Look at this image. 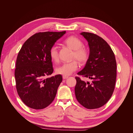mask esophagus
Masks as SVG:
<instances>
[{"mask_svg": "<svg viewBox=\"0 0 133 133\" xmlns=\"http://www.w3.org/2000/svg\"><path fill=\"white\" fill-rule=\"evenodd\" d=\"M68 77H69V76H66V75H63V79H67Z\"/></svg>", "mask_w": 133, "mask_h": 133, "instance_id": "34e87169", "label": "esophagus"}]
</instances>
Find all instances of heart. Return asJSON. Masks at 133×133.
<instances>
[{
    "mask_svg": "<svg viewBox=\"0 0 133 133\" xmlns=\"http://www.w3.org/2000/svg\"><path fill=\"white\" fill-rule=\"evenodd\" d=\"M64 43L74 50L73 57L81 63L85 62L89 58V51L83 46V43L79 39L73 36L68 37L64 41ZM49 55L51 60L54 62L59 61L58 48L53 46L49 50ZM78 68V63L76 60L71 62L64 63L62 65L56 68V72L59 74L69 75L75 71Z\"/></svg>",
    "mask_w": 133,
    "mask_h": 133,
    "instance_id": "b5f03b06",
    "label": "heart"
}]
</instances>
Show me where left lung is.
<instances>
[{"mask_svg": "<svg viewBox=\"0 0 133 133\" xmlns=\"http://www.w3.org/2000/svg\"><path fill=\"white\" fill-rule=\"evenodd\" d=\"M88 42L90 53L79 75L91 80L85 82L75 77V94L78 102L89 109L102 107L113 93L116 78L114 54L106 41L93 33H80Z\"/></svg>", "mask_w": 133, "mask_h": 133, "instance_id": "8db88e82", "label": "left lung"}]
</instances>
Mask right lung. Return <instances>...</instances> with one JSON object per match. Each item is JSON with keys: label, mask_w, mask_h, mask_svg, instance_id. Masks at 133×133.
<instances>
[{"label": "right lung", "mask_w": 133, "mask_h": 133, "mask_svg": "<svg viewBox=\"0 0 133 133\" xmlns=\"http://www.w3.org/2000/svg\"><path fill=\"white\" fill-rule=\"evenodd\" d=\"M46 31L32 35L24 43L16 61L15 78L18 94L26 105L42 109L54 100L62 82L61 75L44 79L53 72L49 50L65 34Z\"/></svg>", "instance_id": "add662e5"}]
</instances>
